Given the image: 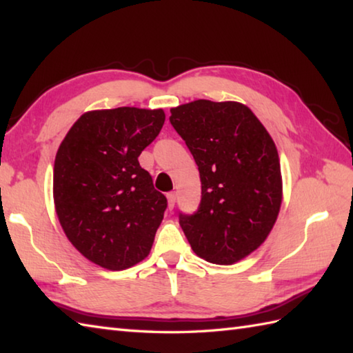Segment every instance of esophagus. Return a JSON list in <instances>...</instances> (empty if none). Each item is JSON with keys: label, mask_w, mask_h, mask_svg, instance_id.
<instances>
[{"label": "esophagus", "mask_w": 353, "mask_h": 353, "mask_svg": "<svg viewBox=\"0 0 353 353\" xmlns=\"http://www.w3.org/2000/svg\"><path fill=\"white\" fill-rule=\"evenodd\" d=\"M167 200H168V208L172 209L176 203V192H168L167 194Z\"/></svg>", "instance_id": "obj_1"}]
</instances>
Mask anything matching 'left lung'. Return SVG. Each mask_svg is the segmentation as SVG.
Instances as JSON below:
<instances>
[{
  "label": "left lung",
  "mask_w": 353,
  "mask_h": 353,
  "mask_svg": "<svg viewBox=\"0 0 353 353\" xmlns=\"http://www.w3.org/2000/svg\"><path fill=\"white\" fill-rule=\"evenodd\" d=\"M170 112L201 182L199 209L179 214L181 228L200 258L235 264L265 241L279 214L282 176L274 142L241 103L196 100Z\"/></svg>",
  "instance_id": "1"
}]
</instances>
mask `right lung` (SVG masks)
Returning <instances> with one entry per match:
<instances>
[{"instance_id": "1", "label": "right lung", "mask_w": 353, "mask_h": 353, "mask_svg": "<svg viewBox=\"0 0 353 353\" xmlns=\"http://www.w3.org/2000/svg\"><path fill=\"white\" fill-rule=\"evenodd\" d=\"M165 121L162 109L117 108L81 115L54 161L52 196L71 244L108 270L148 256L167 199L139 165Z\"/></svg>"}]
</instances>
